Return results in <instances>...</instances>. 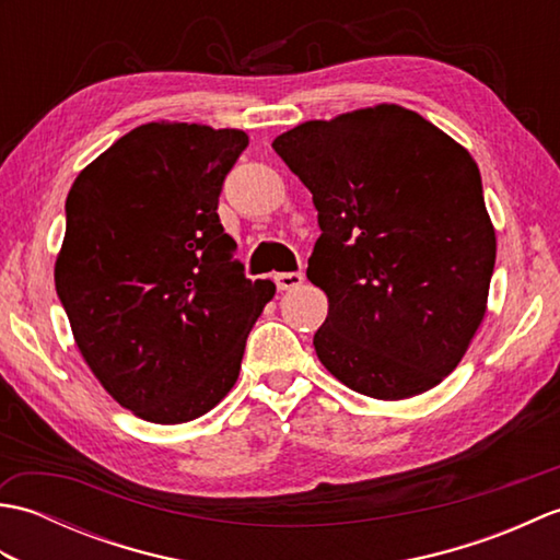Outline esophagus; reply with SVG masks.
<instances>
[{
  "instance_id": "34e87169",
  "label": "esophagus",
  "mask_w": 560,
  "mask_h": 560,
  "mask_svg": "<svg viewBox=\"0 0 560 560\" xmlns=\"http://www.w3.org/2000/svg\"><path fill=\"white\" fill-rule=\"evenodd\" d=\"M303 279H305L303 271H281V273H277V277H273V281H277L279 291H293V289H299L301 283H303Z\"/></svg>"
}]
</instances>
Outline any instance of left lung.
I'll return each mask as SVG.
<instances>
[{
	"instance_id": "8db88e82",
	"label": "left lung",
	"mask_w": 560,
	"mask_h": 560,
	"mask_svg": "<svg viewBox=\"0 0 560 560\" xmlns=\"http://www.w3.org/2000/svg\"><path fill=\"white\" fill-rule=\"evenodd\" d=\"M313 192L307 279L329 299L315 351L339 383L407 399L455 371L486 315L495 231L469 151L401 105L273 139Z\"/></svg>"
}]
</instances>
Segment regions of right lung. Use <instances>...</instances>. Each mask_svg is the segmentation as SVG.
Returning <instances> with one entry per match:
<instances>
[{
    "instance_id": "right-lung-1",
    "label": "right lung",
    "mask_w": 560,
    "mask_h": 560,
    "mask_svg": "<svg viewBox=\"0 0 560 560\" xmlns=\"http://www.w3.org/2000/svg\"><path fill=\"white\" fill-rule=\"evenodd\" d=\"M241 129L149 122L83 168L67 195L55 289L108 395L151 423L217 407L271 299L247 279L219 221Z\"/></svg>"
}]
</instances>
